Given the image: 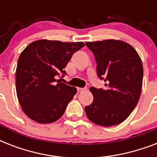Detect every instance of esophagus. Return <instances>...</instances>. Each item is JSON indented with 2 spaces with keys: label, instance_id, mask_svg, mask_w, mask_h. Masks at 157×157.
<instances>
[{
  "label": "esophagus",
  "instance_id": "esophagus-1",
  "mask_svg": "<svg viewBox=\"0 0 157 157\" xmlns=\"http://www.w3.org/2000/svg\"><path fill=\"white\" fill-rule=\"evenodd\" d=\"M86 88H77V92H78V93H81V92H83V91H85L86 90Z\"/></svg>",
  "mask_w": 157,
  "mask_h": 157
}]
</instances>
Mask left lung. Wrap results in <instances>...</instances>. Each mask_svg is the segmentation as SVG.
Instances as JSON below:
<instances>
[{"label":"left lung","mask_w":157,"mask_h":157,"mask_svg":"<svg viewBox=\"0 0 157 157\" xmlns=\"http://www.w3.org/2000/svg\"><path fill=\"white\" fill-rule=\"evenodd\" d=\"M97 63V74L105 90L91 87L93 103L85 107L90 121L101 126L121 123L136 107L141 95L144 67L132 45L123 40L86 42Z\"/></svg>","instance_id":"8db88e82"}]
</instances>
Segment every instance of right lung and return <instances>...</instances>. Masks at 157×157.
<instances>
[{
	"label": "right lung",
	"instance_id": "1",
	"mask_svg": "<svg viewBox=\"0 0 157 157\" xmlns=\"http://www.w3.org/2000/svg\"><path fill=\"white\" fill-rule=\"evenodd\" d=\"M85 43L46 39L30 43L19 55L16 93L23 112L40 124L56 121L76 94V88L57 80L72 54Z\"/></svg>",
	"mask_w": 157,
	"mask_h": 157
}]
</instances>
